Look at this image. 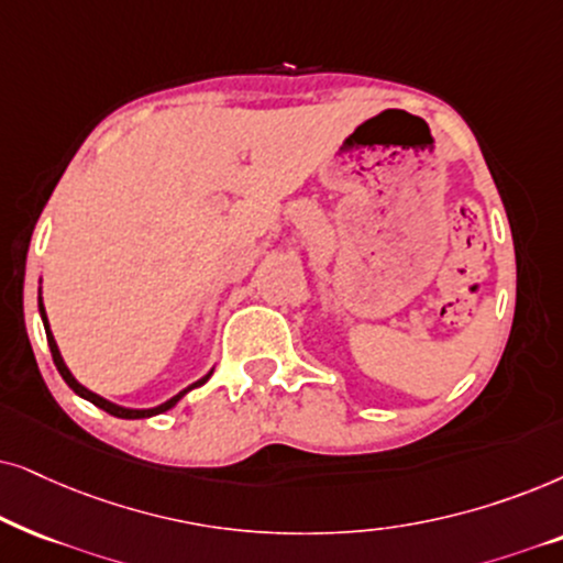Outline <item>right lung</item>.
I'll use <instances>...</instances> for the list:
<instances>
[{
    "label": "right lung",
    "mask_w": 563,
    "mask_h": 563,
    "mask_svg": "<svg viewBox=\"0 0 563 563\" xmlns=\"http://www.w3.org/2000/svg\"><path fill=\"white\" fill-rule=\"evenodd\" d=\"M41 317H43V327H46V336H48V347H51V355H54V363H56V368H58V373H62V378L66 380V384H69V388L74 394H79L81 399H87V401H92L95 407H100V409H104L108 411V415H112V417H120V419H144V417H154V415H162V411H167V409H172L175 407V404L183 399V396L190 391V388H195V386H203L208 378H211V373H208L206 378H200L198 384H192L190 388H185V391H179L177 396H172L169 401H164V404H159V407H154V409H123V407H118V404H110V401H104L102 396H97V394H92L89 391V388H85L81 384H77V378L71 376V371L66 368L64 365V357H62V352H58V347H56V340H54V334H51V329H48V319H46V309H43V301H41Z\"/></svg>",
    "instance_id": "right-lung-1"
}]
</instances>
